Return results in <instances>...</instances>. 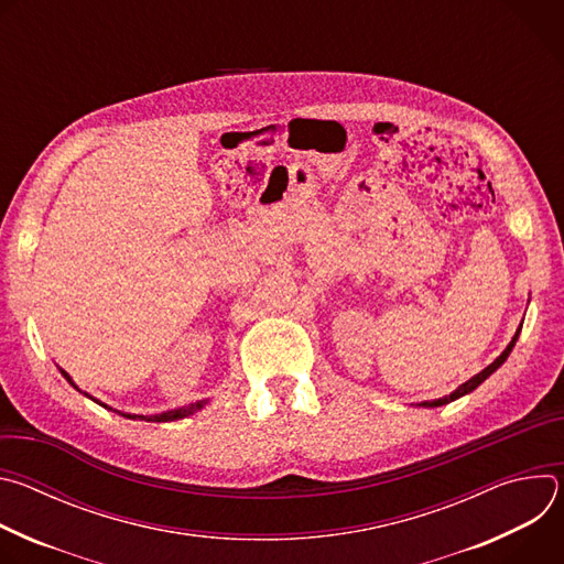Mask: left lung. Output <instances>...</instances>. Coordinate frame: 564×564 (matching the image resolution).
Listing matches in <instances>:
<instances>
[{
    "label": "left lung",
    "mask_w": 564,
    "mask_h": 564,
    "mask_svg": "<svg viewBox=\"0 0 564 564\" xmlns=\"http://www.w3.org/2000/svg\"><path fill=\"white\" fill-rule=\"evenodd\" d=\"M520 330H522V324H520V328L516 330V335H513V339L509 341V346L502 350V355L494 361V364H489L485 370H479L477 375H473L468 381H464L462 386H457L451 394H446V397H440V399H433V401H422L420 406H424V409H437V406H446V404H451V401H455V399H459V397H464V394H468V392H473L481 381H487L507 359H509V355H511V350H513V346H516V341H518V337H520Z\"/></svg>",
    "instance_id": "1"
}]
</instances>
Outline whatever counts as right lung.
Listing matches in <instances>:
<instances>
[{"instance_id":"right-lung-1","label":"right lung","mask_w":564,"mask_h":564,"mask_svg":"<svg viewBox=\"0 0 564 564\" xmlns=\"http://www.w3.org/2000/svg\"><path fill=\"white\" fill-rule=\"evenodd\" d=\"M57 370L62 372V377L75 388V390H79L77 386H75V381H73V377L66 372V370H62L59 366H57ZM83 392V390H79ZM91 401H96V404H100L102 409H107V411H113V413H118V415H122V417H127V420H135V422H155V424H165V422H176V420H185V417H189V415H194V413H198L200 409H205L207 406V401L209 399H200V401H194V404H187V406H181V409H172V411H165V413H158V415H133V413H122V411H116V409H111V406H107V404H102L100 399H96V397H91L89 392H85Z\"/></svg>"}]
</instances>
